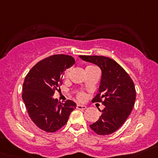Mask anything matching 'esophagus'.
<instances>
[{"label": "esophagus", "mask_w": 158, "mask_h": 158, "mask_svg": "<svg viewBox=\"0 0 158 158\" xmlns=\"http://www.w3.org/2000/svg\"><path fill=\"white\" fill-rule=\"evenodd\" d=\"M76 108H77V109H79V110H85L87 107L85 106H83V105L78 104L77 106H76Z\"/></svg>", "instance_id": "obj_1"}]
</instances>
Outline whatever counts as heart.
<instances>
[{"label":"heart","instance_id":"1","mask_svg":"<svg viewBox=\"0 0 158 158\" xmlns=\"http://www.w3.org/2000/svg\"><path fill=\"white\" fill-rule=\"evenodd\" d=\"M91 67H93V66H88V67L86 68V69H88V68H91ZM70 71V69H66V70H65V72L63 73V77H66V76H68V74H69ZM85 94L83 93V92H79L77 95V98L78 99L80 100V101H83V100L85 99Z\"/></svg>","mask_w":158,"mask_h":158}]
</instances>
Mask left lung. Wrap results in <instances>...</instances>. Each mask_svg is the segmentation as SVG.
Returning <instances> with one entry per match:
<instances>
[{"instance_id": "1", "label": "left lung", "mask_w": 158, "mask_h": 158, "mask_svg": "<svg viewBox=\"0 0 158 158\" xmlns=\"http://www.w3.org/2000/svg\"><path fill=\"white\" fill-rule=\"evenodd\" d=\"M82 60L97 65L102 70L99 93L92 99L105 106L101 117L90 125L97 135L116 131L128 118L136 98L135 84L130 76L114 60L103 56H79Z\"/></svg>"}]
</instances>
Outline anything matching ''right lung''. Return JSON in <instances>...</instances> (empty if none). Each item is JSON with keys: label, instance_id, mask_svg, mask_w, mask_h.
<instances>
[{"label": "right lung", "instance_id": "add662e5", "mask_svg": "<svg viewBox=\"0 0 158 158\" xmlns=\"http://www.w3.org/2000/svg\"><path fill=\"white\" fill-rule=\"evenodd\" d=\"M74 63L71 56H50L38 62L25 77L22 98L30 118L45 131L55 132L64 126L76 108L72 100L61 102L52 98L60 89L64 70Z\"/></svg>", "mask_w": 158, "mask_h": 158}]
</instances>
